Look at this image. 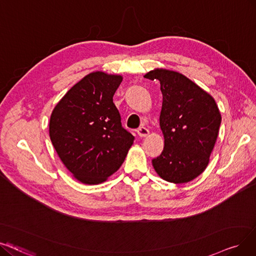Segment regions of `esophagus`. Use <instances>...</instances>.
Instances as JSON below:
<instances>
[{"label": "esophagus", "mask_w": 256, "mask_h": 256, "mask_svg": "<svg viewBox=\"0 0 256 256\" xmlns=\"http://www.w3.org/2000/svg\"><path fill=\"white\" fill-rule=\"evenodd\" d=\"M136 132H138V134L140 138H145V136H147L149 134V130H148L146 127H144V126L140 127V128L136 130Z\"/></svg>", "instance_id": "obj_1"}]
</instances>
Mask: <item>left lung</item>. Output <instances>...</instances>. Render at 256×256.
Listing matches in <instances>:
<instances>
[{"mask_svg":"<svg viewBox=\"0 0 256 256\" xmlns=\"http://www.w3.org/2000/svg\"><path fill=\"white\" fill-rule=\"evenodd\" d=\"M144 76L160 80L162 94L160 126L165 145L152 165L162 180L188 182L208 166L222 122L218 107L208 92L176 71L158 68Z\"/></svg>","mask_w":256,"mask_h":256,"instance_id":"8db88e82","label":"left lung"}]
</instances>
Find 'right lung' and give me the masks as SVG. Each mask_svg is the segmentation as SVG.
Instances as JSON below:
<instances>
[{
	"instance_id": "obj_1",
	"label": "right lung",
	"mask_w": 256,
	"mask_h": 256,
	"mask_svg": "<svg viewBox=\"0 0 256 256\" xmlns=\"http://www.w3.org/2000/svg\"><path fill=\"white\" fill-rule=\"evenodd\" d=\"M122 76L96 71L71 87L49 122L51 142L74 176L88 185L120 167L134 136L122 127L114 96Z\"/></svg>"
}]
</instances>
